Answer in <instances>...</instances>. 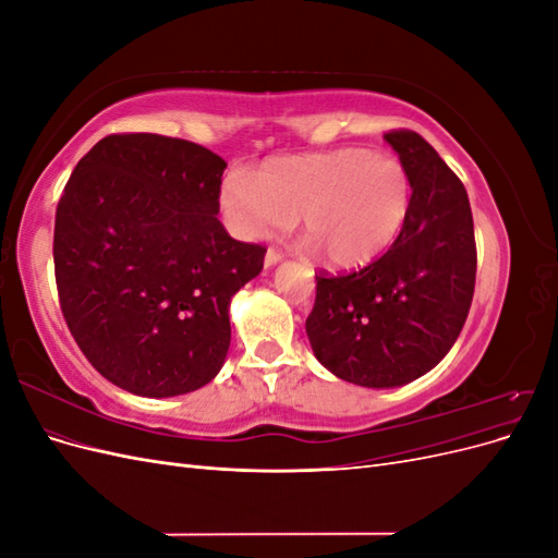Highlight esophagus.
I'll use <instances>...</instances> for the list:
<instances>
[{"instance_id":"obj_1","label":"esophagus","mask_w":558,"mask_h":558,"mask_svg":"<svg viewBox=\"0 0 558 558\" xmlns=\"http://www.w3.org/2000/svg\"><path fill=\"white\" fill-rule=\"evenodd\" d=\"M281 258H283V253H281V251H277V248H267V253H265V267H272V265H277Z\"/></svg>"}]
</instances>
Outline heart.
<instances>
[{"label":"heart","mask_w":558,"mask_h":558,"mask_svg":"<svg viewBox=\"0 0 558 558\" xmlns=\"http://www.w3.org/2000/svg\"><path fill=\"white\" fill-rule=\"evenodd\" d=\"M221 205L248 240L272 238L300 214L320 263L351 272L393 246L410 216L412 181L398 158L367 148L275 156L253 174H228Z\"/></svg>","instance_id":"heart-1"}]
</instances>
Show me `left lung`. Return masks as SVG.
Returning <instances> with one entry per match:
<instances>
[{"mask_svg": "<svg viewBox=\"0 0 558 558\" xmlns=\"http://www.w3.org/2000/svg\"><path fill=\"white\" fill-rule=\"evenodd\" d=\"M412 181L408 223L379 260L316 277L307 337L344 381L391 388L426 375L461 335L475 293L477 246L465 185L412 130L386 132Z\"/></svg>", "mask_w": 558, "mask_h": 558, "instance_id": "obj_1", "label": "left lung"}]
</instances>
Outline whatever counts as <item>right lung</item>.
<instances>
[{
    "mask_svg": "<svg viewBox=\"0 0 558 558\" xmlns=\"http://www.w3.org/2000/svg\"><path fill=\"white\" fill-rule=\"evenodd\" d=\"M226 167L185 140L109 134L64 185L53 234L62 316L97 373L134 396L197 391L226 363L230 300L265 258L216 218Z\"/></svg>",
    "mask_w": 558,
    "mask_h": 558,
    "instance_id": "obj_1",
    "label": "right lung"
}]
</instances>
